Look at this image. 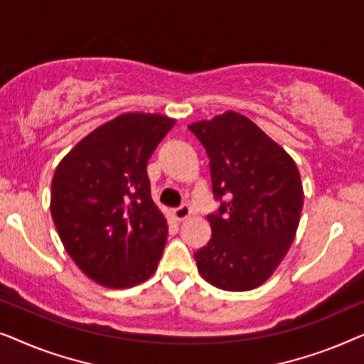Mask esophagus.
Wrapping results in <instances>:
<instances>
[{
	"mask_svg": "<svg viewBox=\"0 0 364 364\" xmlns=\"http://www.w3.org/2000/svg\"><path fill=\"white\" fill-rule=\"evenodd\" d=\"M191 212H192L191 207H188L187 203H183V205L173 208V210H172V217L176 218V220L182 222V220H186V218L191 217Z\"/></svg>",
	"mask_w": 364,
	"mask_h": 364,
	"instance_id": "obj_1",
	"label": "esophagus"
}]
</instances>
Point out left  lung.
Masks as SVG:
<instances>
[{
    "mask_svg": "<svg viewBox=\"0 0 364 364\" xmlns=\"http://www.w3.org/2000/svg\"><path fill=\"white\" fill-rule=\"evenodd\" d=\"M210 159L218 212L212 237L193 253L203 280L227 291L265 283L287 255L303 208L300 172L285 149L242 114L188 126Z\"/></svg>",
    "mask_w": 364,
    "mask_h": 364,
    "instance_id": "left-lung-1",
    "label": "left lung"
}]
</instances>
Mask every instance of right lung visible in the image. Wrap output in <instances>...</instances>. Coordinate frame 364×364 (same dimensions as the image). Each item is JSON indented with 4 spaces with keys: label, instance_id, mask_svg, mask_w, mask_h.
I'll return each instance as SVG.
<instances>
[{
    "label": "right lung",
    "instance_id": "right-lung-1",
    "mask_svg": "<svg viewBox=\"0 0 364 364\" xmlns=\"http://www.w3.org/2000/svg\"><path fill=\"white\" fill-rule=\"evenodd\" d=\"M173 124L161 114H121L79 141L54 172L59 238L99 285L131 288L157 270L167 220L151 197L147 162Z\"/></svg>",
    "mask_w": 364,
    "mask_h": 364
}]
</instances>
